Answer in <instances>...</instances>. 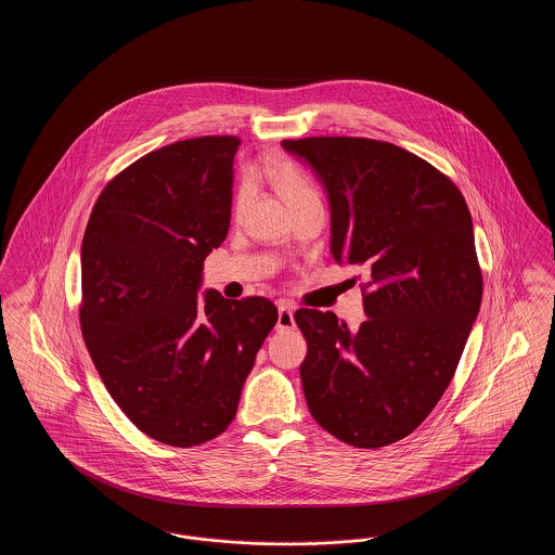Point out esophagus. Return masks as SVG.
<instances>
[{
    "label": "esophagus",
    "mask_w": 555,
    "mask_h": 555,
    "mask_svg": "<svg viewBox=\"0 0 555 555\" xmlns=\"http://www.w3.org/2000/svg\"><path fill=\"white\" fill-rule=\"evenodd\" d=\"M295 328V318H293V310L287 304H279V320H276V331L285 333V331H293Z\"/></svg>",
    "instance_id": "obj_1"
}]
</instances>
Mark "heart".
<instances>
[{
    "instance_id": "1",
    "label": "heart",
    "mask_w": 555,
    "mask_h": 555,
    "mask_svg": "<svg viewBox=\"0 0 555 555\" xmlns=\"http://www.w3.org/2000/svg\"><path fill=\"white\" fill-rule=\"evenodd\" d=\"M251 177L266 179L285 197L291 210H295L304 204H310V202H320V193H318L317 186L312 185L310 177L291 159L268 158L258 170H254ZM247 197H249V183H243L238 189L237 204H235L237 210L245 206Z\"/></svg>"
}]
</instances>
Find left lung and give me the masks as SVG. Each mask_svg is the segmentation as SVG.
Listing matches in <instances>:
<instances>
[{
    "mask_svg": "<svg viewBox=\"0 0 555 555\" xmlns=\"http://www.w3.org/2000/svg\"><path fill=\"white\" fill-rule=\"evenodd\" d=\"M308 164L331 206V254L366 276L358 331L297 310L310 414L353 448L396 443L423 424L457 369L480 310L482 274L460 189L387 141L308 137L281 143Z\"/></svg>",
    "mask_w": 555,
    "mask_h": 555,
    "instance_id": "8db88e82",
    "label": "left lung"
}]
</instances>
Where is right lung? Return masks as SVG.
Wrapping results in <instances>:
<instances>
[{"instance_id": "1", "label": "right lung", "mask_w": 555, "mask_h": 555, "mask_svg": "<svg viewBox=\"0 0 555 555\" xmlns=\"http://www.w3.org/2000/svg\"><path fill=\"white\" fill-rule=\"evenodd\" d=\"M237 147V137H197L137 159L102 191L80 247L91 360L127 418L172 448L233 423L279 318L264 297L197 295L229 233Z\"/></svg>"}]
</instances>
